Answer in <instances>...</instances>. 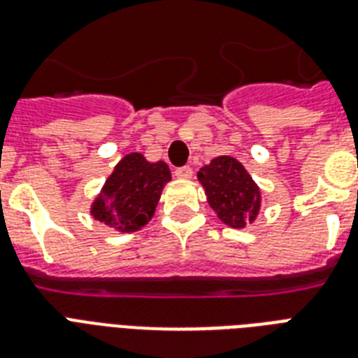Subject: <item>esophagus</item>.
<instances>
[{"mask_svg": "<svg viewBox=\"0 0 358 358\" xmlns=\"http://www.w3.org/2000/svg\"><path fill=\"white\" fill-rule=\"evenodd\" d=\"M174 176H176V178H184V180L191 178V176H193V169H191L189 165L178 167L176 171H174Z\"/></svg>", "mask_w": 358, "mask_h": 358, "instance_id": "1", "label": "esophagus"}]
</instances>
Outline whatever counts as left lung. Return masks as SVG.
I'll return each instance as SVG.
<instances>
[{
    "label": "left lung",
    "mask_w": 358,
    "mask_h": 358,
    "mask_svg": "<svg viewBox=\"0 0 358 358\" xmlns=\"http://www.w3.org/2000/svg\"><path fill=\"white\" fill-rule=\"evenodd\" d=\"M208 202L217 217L232 229H243L260 210V189L243 165L230 156H219L196 173Z\"/></svg>",
    "instance_id": "1"
}]
</instances>
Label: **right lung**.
I'll use <instances>...</instances> for the list:
<instances>
[{
	"mask_svg": "<svg viewBox=\"0 0 358 358\" xmlns=\"http://www.w3.org/2000/svg\"><path fill=\"white\" fill-rule=\"evenodd\" d=\"M169 180L167 163L146 162L137 152L128 154L92 202V217L120 232H135L152 219Z\"/></svg>",
	"mask_w": 358,
	"mask_h": 358,
	"instance_id": "add662e5",
	"label": "right lung"
}]
</instances>
